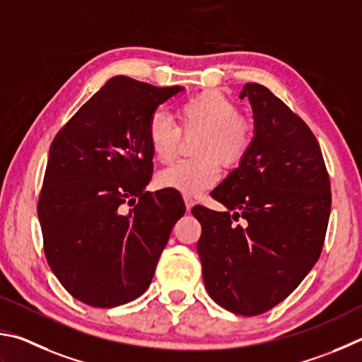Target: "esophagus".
Masks as SVG:
<instances>
[{
  "mask_svg": "<svg viewBox=\"0 0 362 362\" xmlns=\"http://www.w3.org/2000/svg\"><path fill=\"white\" fill-rule=\"evenodd\" d=\"M185 204H186V210H187V211H191L195 202H194L191 197H189V195H185Z\"/></svg>",
  "mask_w": 362,
  "mask_h": 362,
  "instance_id": "1",
  "label": "esophagus"
}]
</instances>
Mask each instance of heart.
<instances>
[{
  "instance_id": "heart-1",
  "label": "heart",
  "mask_w": 362,
  "mask_h": 362,
  "mask_svg": "<svg viewBox=\"0 0 362 362\" xmlns=\"http://www.w3.org/2000/svg\"><path fill=\"white\" fill-rule=\"evenodd\" d=\"M185 132L204 130L197 144L202 156L182 158L157 175V185L185 195H200L221 177L216 155L226 163L242 160L255 139L251 120L240 116L237 106L218 92H204L180 107ZM149 148L160 162L173 160L181 141V127L167 112L154 111L146 127Z\"/></svg>"
}]
</instances>
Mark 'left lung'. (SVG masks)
I'll use <instances>...</instances> for the list:
<instances>
[{"mask_svg":"<svg viewBox=\"0 0 362 362\" xmlns=\"http://www.w3.org/2000/svg\"><path fill=\"white\" fill-rule=\"evenodd\" d=\"M255 139L211 197L227 211L195 205L197 252L211 299L232 313L269 312L320 259L331 214V181L318 139L297 114L256 82L245 84Z\"/></svg>","mask_w":362,"mask_h":362,"instance_id":"1","label":"left lung"}]
</instances>
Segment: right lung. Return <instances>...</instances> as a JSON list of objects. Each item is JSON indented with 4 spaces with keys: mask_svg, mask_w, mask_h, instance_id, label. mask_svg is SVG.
<instances>
[{
    "mask_svg": "<svg viewBox=\"0 0 362 362\" xmlns=\"http://www.w3.org/2000/svg\"><path fill=\"white\" fill-rule=\"evenodd\" d=\"M182 87L111 78L57 133L37 200L44 255L74 299L97 308L149 288L176 221L173 192H146L152 151L146 127Z\"/></svg>",
    "mask_w": 362,
    "mask_h": 362,
    "instance_id": "right-lung-1",
    "label": "right lung"
}]
</instances>
